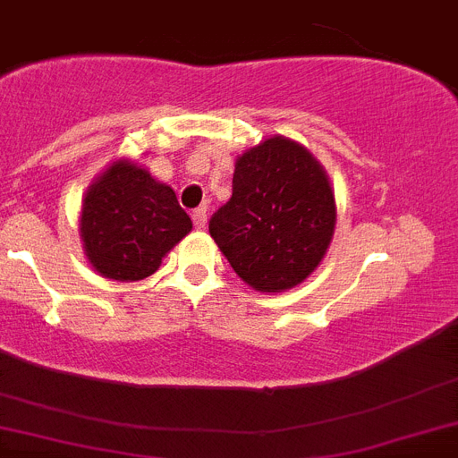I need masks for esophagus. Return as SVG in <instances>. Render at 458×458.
<instances>
[{
    "label": "esophagus",
    "instance_id": "obj_1",
    "mask_svg": "<svg viewBox=\"0 0 458 458\" xmlns=\"http://www.w3.org/2000/svg\"><path fill=\"white\" fill-rule=\"evenodd\" d=\"M192 222H195L197 229H204V226H207V208H195V211H192Z\"/></svg>",
    "mask_w": 458,
    "mask_h": 458
}]
</instances>
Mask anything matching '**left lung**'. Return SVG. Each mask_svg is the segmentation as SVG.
Segmentation results:
<instances>
[{
    "label": "left lung",
    "mask_w": 458,
    "mask_h": 458,
    "mask_svg": "<svg viewBox=\"0 0 458 458\" xmlns=\"http://www.w3.org/2000/svg\"><path fill=\"white\" fill-rule=\"evenodd\" d=\"M232 199L208 220V232L251 288L297 286L325 257L335 204L327 174L304 147L270 138L242 154Z\"/></svg>",
    "instance_id": "obj_1"
}]
</instances>
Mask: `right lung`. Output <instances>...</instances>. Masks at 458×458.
Segmentation results:
<instances>
[{
    "label": "right lung",
    "instance_id": "1",
    "mask_svg": "<svg viewBox=\"0 0 458 458\" xmlns=\"http://www.w3.org/2000/svg\"><path fill=\"white\" fill-rule=\"evenodd\" d=\"M191 229L174 191L133 163H113L83 199V247L95 270L108 279L154 275Z\"/></svg>",
    "mask_w": 458,
    "mask_h": 458
}]
</instances>
